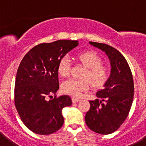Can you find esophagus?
I'll return each instance as SVG.
<instances>
[{
  "label": "esophagus",
  "instance_id": "obj_1",
  "mask_svg": "<svg viewBox=\"0 0 146 146\" xmlns=\"http://www.w3.org/2000/svg\"><path fill=\"white\" fill-rule=\"evenodd\" d=\"M72 102H73V103L78 102L80 101V99H77V98H74V97L72 98Z\"/></svg>",
  "mask_w": 146,
  "mask_h": 146
}]
</instances>
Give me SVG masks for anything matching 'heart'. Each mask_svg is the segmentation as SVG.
I'll return each instance as SVG.
<instances>
[{"instance_id":"heart-1","label":"heart","mask_w":146,"mask_h":146,"mask_svg":"<svg viewBox=\"0 0 146 146\" xmlns=\"http://www.w3.org/2000/svg\"><path fill=\"white\" fill-rule=\"evenodd\" d=\"M77 60L86 67L82 74L83 79H69L61 85L63 92L74 97H80L82 94L90 88V84L94 88H101L109 78V70L106 66L102 64V59L93 51L82 52L77 55ZM57 72L62 77L69 75L70 72V60L66 56L58 61Z\"/></svg>"}]
</instances>
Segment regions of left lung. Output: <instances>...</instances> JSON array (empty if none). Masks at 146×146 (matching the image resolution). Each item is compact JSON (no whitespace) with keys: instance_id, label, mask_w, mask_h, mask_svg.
<instances>
[{"instance_id":"left-lung-1","label":"left lung","mask_w":146,"mask_h":146,"mask_svg":"<svg viewBox=\"0 0 146 146\" xmlns=\"http://www.w3.org/2000/svg\"><path fill=\"white\" fill-rule=\"evenodd\" d=\"M106 53L111 73L104 88L96 93L101 100L90 101L86 115L88 128L96 133L108 135L116 131L128 116L134 97V81L128 63L121 52L106 44L89 42Z\"/></svg>"}]
</instances>
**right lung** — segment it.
<instances>
[{"instance_id": "add662e5", "label": "right lung", "mask_w": 146, "mask_h": 146, "mask_svg": "<svg viewBox=\"0 0 146 146\" xmlns=\"http://www.w3.org/2000/svg\"><path fill=\"white\" fill-rule=\"evenodd\" d=\"M77 45L78 41L72 40L39 44L24 56L18 67L15 107L23 123L34 133L50 135L64 124L62 110L72 105L70 96L47 98L59 89L58 61Z\"/></svg>"}]
</instances>
